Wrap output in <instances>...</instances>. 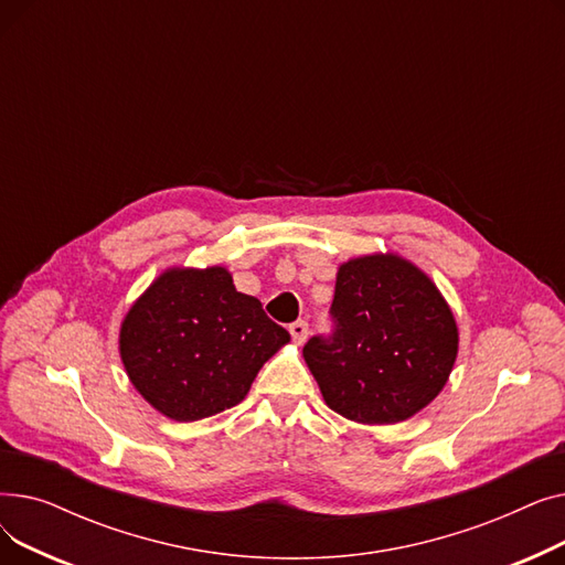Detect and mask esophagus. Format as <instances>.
<instances>
[{
	"label": "esophagus",
	"mask_w": 565,
	"mask_h": 565,
	"mask_svg": "<svg viewBox=\"0 0 565 565\" xmlns=\"http://www.w3.org/2000/svg\"><path fill=\"white\" fill-rule=\"evenodd\" d=\"M288 332H290V337H292L295 343H305L307 337H309V324H307L305 320H295V322H290Z\"/></svg>",
	"instance_id": "obj_1"
}]
</instances>
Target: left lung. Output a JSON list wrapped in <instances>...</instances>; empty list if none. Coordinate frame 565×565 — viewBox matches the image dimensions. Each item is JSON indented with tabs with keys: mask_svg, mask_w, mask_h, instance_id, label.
Instances as JSON below:
<instances>
[{
	"mask_svg": "<svg viewBox=\"0 0 565 565\" xmlns=\"http://www.w3.org/2000/svg\"><path fill=\"white\" fill-rule=\"evenodd\" d=\"M330 313L332 337H311L302 354L341 417L398 424L444 390L458 358V324L417 265L396 254L341 263Z\"/></svg>",
	"mask_w": 565,
	"mask_h": 565,
	"instance_id": "1",
	"label": "left lung"
}]
</instances>
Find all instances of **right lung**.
Returning <instances> with one entry per match:
<instances>
[{"mask_svg": "<svg viewBox=\"0 0 565 565\" xmlns=\"http://www.w3.org/2000/svg\"><path fill=\"white\" fill-rule=\"evenodd\" d=\"M290 341L226 267H169L130 307L118 352L135 390L173 422L241 403L260 366Z\"/></svg>", "mask_w": 565, "mask_h": 565, "instance_id": "1", "label": "right lung"}]
</instances>
